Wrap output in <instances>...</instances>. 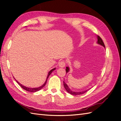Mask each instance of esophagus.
<instances>
[{"label": "esophagus", "instance_id": "obj_1", "mask_svg": "<svg viewBox=\"0 0 121 121\" xmlns=\"http://www.w3.org/2000/svg\"><path fill=\"white\" fill-rule=\"evenodd\" d=\"M59 65V67L60 68H64V67H65V61L64 60L60 61L59 63V65Z\"/></svg>", "mask_w": 121, "mask_h": 121}]
</instances>
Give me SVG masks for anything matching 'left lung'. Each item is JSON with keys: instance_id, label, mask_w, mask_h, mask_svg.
I'll list each match as a JSON object with an SVG mask.
<instances>
[{"instance_id": "8db88e82", "label": "left lung", "mask_w": 121, "mask_h": 121, "mask_svg": "<svg viewBox=\"0 0 121 121\" xmlns=\"http://www.w3.org/2000/svg\"><path fill=\"white\" fill-rule=\"evenodd\" d=\"M97 36V43L98 44H99L101 46H103L104 48H105V46L104 44V43L102 41V40L101 39V38L99 37V36ZM65 71H66V74L68 73L69 71V67H66V69H65ZM64 83V86L65 89L67 90V92L68 93H69V94H71L72 95H80V94H82L86 92L88 90H89L90 88L88 89H87V90H83L82 91H79V92H77V91H73L72 90H71L70 89V88L69 87V86H68L67 84L65 82V81H64L63 82Z\"/></svg>"}]
</instances>
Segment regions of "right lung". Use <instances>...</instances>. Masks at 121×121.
I'll return each mask as SVG.
<instances>
[{
  "mask_svg": "<svg viewBox=\"0 0 121 121\" xmlns=\"http://www.w3.org/2000/svg\"><path fill=\"white\" fill-rule=\"evenodd\" d=\"M56 68H53V69H51V70L48 72V75H47V78H46V81H45V82H44V83L42 85H41V86H40V87H36V88H31V87H26V86H24V85H23L22 84H21V83H20L19 82H18L17 80H16L15 79H14V78L13 77V78L16 80V82L19 84V85L22 88H23L24 89H25V90H26V91H29V92H36V91H39V90H41L42 88L45 85V84H46V82H47V79L48 78V77H49V75L52 74V73L54 71V70H55V69H56Z\"/></svg>",
  "mask_w": 121,
  "mask_h": 121,
  "instance_id": "1",
  "label": "right lung"
}]
</instances>
